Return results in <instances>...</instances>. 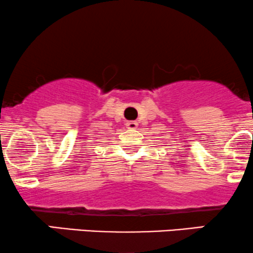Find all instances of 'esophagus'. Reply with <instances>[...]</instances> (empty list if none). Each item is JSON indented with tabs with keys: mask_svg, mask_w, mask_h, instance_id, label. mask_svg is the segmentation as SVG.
<instances>
[{
	"mask_svg": "<svg viewBox=\"0 0 253 253\" xmlns=\"http://www.w3.org/2000/svg\"><path fill=\"white\" fill-rule=\"evenodd\" d=\"M126 127L128 129H135L138 127V122L137 121H127Z\"/></svg>",
	"mask_w": 253,
	"mask_h": 253,
	"instance_id": "1",
	"label": "esophagus"
}]
</instances>
